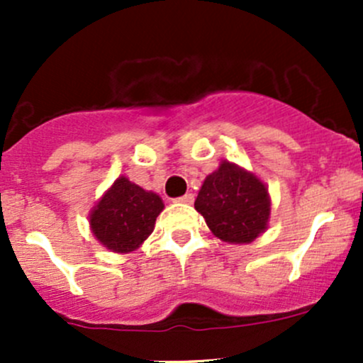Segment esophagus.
Listing matches in <instances>:
<instances>
[{"mask_svg": "<svg viewBox=\"0 0 363 363\" xmlns=\"http://www.w3.org/2000/svg\"><path fill=\"white\" fill-rule=\"evenodd\" d=\"M193 200H195V196H193L191 193H186L184 196H181V199H177V200H175V202H179V203H186V205H191V203H193Z\"/></svg>", "mask_w": 363, "mask_h": 363, "instance_id": "1", "label": "esophagus"}]
</instances>
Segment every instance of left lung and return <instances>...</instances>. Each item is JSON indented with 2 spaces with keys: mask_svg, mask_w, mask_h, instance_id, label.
Instances as JSON below:
<instances>
[{
  "mask_svg": "<svg viewBox=\"0 0 363 363\" xmlns=\"http://www.w3.org/2000/svg\"><path fill=\"white\" fill-rule=\"evenodd\" d=\"M195 208L223 242L250 244L269 228V188L252 172L223 160L205 177Z\"/></svg>",
  "mask_w": 363,
  "mask_h": 363,
  "instance_id": "obj_1",
  "label": "left lung"
}]
</instances>
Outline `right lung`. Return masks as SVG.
Masks as SVG:
<instances>
[{
	"label": "right lung",
	"mask_w": 363,
	"mask_h": 363,
	"mask_svg": "<svg viewBox=\"0 0 363 363\" xmlns=\"http://www.w3.org/2000/svg\"><path fill=\"white\" fill-rule=\"evenodd\" d=\"M164 208L158 193L121 175L89 212L91 233L108 251L126 255L144 244Z\"/></svg>",
	"instance_id": "right-lung-1"
}]
</instances>
